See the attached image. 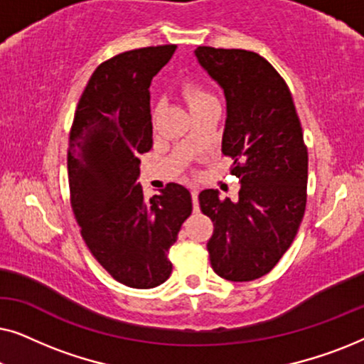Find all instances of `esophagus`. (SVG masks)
Wrapping results in <instances>:
<instances>
[{
    "instance_id": "1",
    "label": "esophagus",
    "mask_w": 364,
    "mask_h": 364,
    "mask_svg": "<svg viewBox=\"0 0 364 364\" xmlns=\"http://www.w3.org/2000/svg\"><path fill=\"white\" fill-rule=\"evenodd\" d=\"M192 203H193V210H198V192L192 191Z\"/></svg>"
}]
</instances>
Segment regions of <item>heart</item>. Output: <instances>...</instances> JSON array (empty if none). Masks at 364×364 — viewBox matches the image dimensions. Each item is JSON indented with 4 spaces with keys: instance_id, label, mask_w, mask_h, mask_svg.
Returning <instances> with one entry per match:
<instances>
[{
    "instance_id": "obj_1",
    "label": "heart",
    "mask_w": 364,
    "mask_h": 364,
    "mask_svg": "<svg viewBox=\"0 0 364 364\" xmlns=\"http://www.w3.org/2000/svg\"><path fill=\"white\" fill-rule=\"evenodd\" d=\"M182 94H183V99H186L188 104V107H191V111H196V109L207 106V104L210 102H217V99L213 94H210L205 87L193 81H187L183 84ZM157 112H159V107L154 109V117L157 116Z\"/></svg>"
}]
</instances>
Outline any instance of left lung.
Listing matches in <instances>:
<instances>
[{"mask_svg": "<svg viewBox=\"0 0 364 364\" xmlns=\"http://www.w3.org/2000/svg\"><path fill=\"white\" fill-rule=\"evenodd\" d=\"M196 56L223 89L222 152L232 157L238 200L198 196L213 222L207 243L213 272L230 282L267 275L290 248L306 207L308 152L290 89L260 54L198 46Z\"/></svg>", "mask_w": 364, "mask_h": 364, "instance_id": "1", "label": "left lung"}]
</instances>
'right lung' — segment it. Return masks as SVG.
I'll return each instance as SVG.
<instances>
[{
  "label": "right lung",
  "mask_w": 364,
  "mask_h": 364,
  "mask_svg": "<svg viewBox=\"0 0 364 364\" xmlns=\"http://www.w3.org/2000/svg\"><path fill=\"white\" fill-rule=\"evenodd\" d=\"M176 48L132 49L99 64L69 136V192L84 242L114 280L141 290L171 277L168 248L192 213L186 187L167 183L146 200L137 183L152 147L149 87Z\"/></svg>",
  "instance_id": "add662e5"
}]
</instances>
